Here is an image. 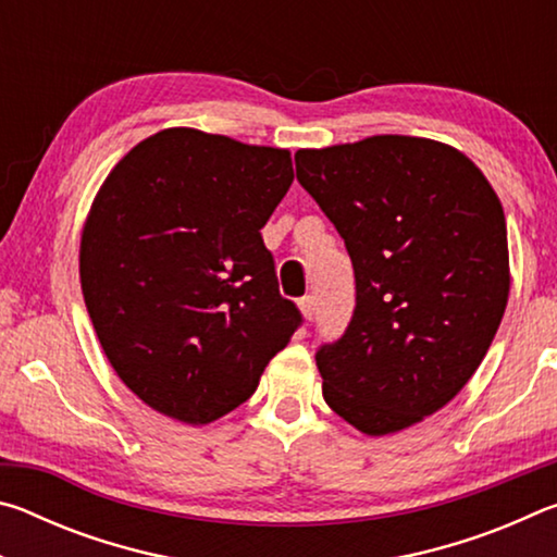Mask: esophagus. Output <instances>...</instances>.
Here are the masks:
<instances>
[{
	"label": "esophagus",
	"instance_id": "34e87169",
	"mask_svg": "<svg viewBox=\"0 0 557 557\" xmlns=\"http://www.w3.org/2000/svg\"><path fill=\"white\" fill-rule=\"evenodd\" d=\"M299 312H301V317H305V322H312L314 312H317V299L312 295L301 297L299 299Z\"/></svg>",
	"mask_w": 557,
	"mask_h": 557
}]
</instances>
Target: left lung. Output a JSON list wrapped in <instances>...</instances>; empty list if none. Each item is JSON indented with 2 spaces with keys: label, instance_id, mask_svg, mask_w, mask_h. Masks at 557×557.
I'll use <instances>...</instances> for the list:
<instances>
[{
  "label": "left lung",
  "instance_id": "left-lung-1",
  "mask_svg": "<svg viewBox=\"0 0 557 557\" xmlns=\"http://www.w3.org/2000/svg\"><path fill=\"white\" fill-rule=\"evenodd\" d=\"M297 178L356 275L346 334L317 354L329 408L371 437L408 430L465 388L506 312V215L471 159L428 137L299 149Z\"/></svg>",
  "mask_w": 557,
  "mask_h": 557
}]
</instances>
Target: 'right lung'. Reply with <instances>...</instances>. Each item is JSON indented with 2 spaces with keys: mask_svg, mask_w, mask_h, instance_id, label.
<instances>
[{
  "mask_svg": "<svg viewBox=\"0 0 557 557\" xmlns=\"http://www.w3.org/2000/svg\"><path fill=\"white\" fill-rule=\"evenodd\" d=\"M295 178L289 149L194 127L143 139L83 223L81 287L120 381L149 408L209 425L256 393L301 317L260 228Z\"/></svg>",
  "mask_w": 557,
  "mask_h": 557,
  "instance_id": "obj_1",
  "label": "right lung"
}]
</instances>
